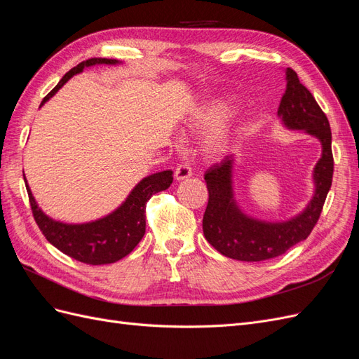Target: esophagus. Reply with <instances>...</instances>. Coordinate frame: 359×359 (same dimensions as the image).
I'll return each instance as SVG.
<instances>
[{
  "mask_svg": "<svg viewBox=\"0 0 359 359\" xmlns=\"http://www.w3.org/2000/svg\"><path fill=\"white\" fill-rule=\"evenodd\" d=\"M191 168L189 165H180L177 169H175V178L177 181H182L186 178H190L191 177Z\"/></svg>",
  "mask_w": 359,
  "mask_h": 359,
  "instance_id": "esophagus-1",
  "label": "esophagus"
}]
</instances>
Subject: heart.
<instances>
[{
	"label": "heart",
	"mask_w": 359,
	"mask_h": 359,
	"mask_svg": "<svg viewBox=\"0 0 359 359\" xmlns=\"http://www.w3.org/2000/svg\"><path fill=\"white\" fill-rule=\"evenodd\" d=\"M231 97H215L193 112L191 124L199 128H211L219 124L232 109ZM233 139L232 126H220L212 128L203 140V148L211 156H222L229 149Z\"/></svg>",
	"instance_id": "heart-1"
}]
</instances>
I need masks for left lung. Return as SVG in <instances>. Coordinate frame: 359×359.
I'll return each instance as SVG.
<instances>
[{
  "label": "left lung",
  "mask_w": 359,
  "mask_h": 359,
  "mask_svg": "<svg viewBox=\"0 0 359 359\" xmlns=\"http://www.w3.org/2000/svg\"><path fill=\"white\" fill-rule=\"evenodd\" d=\"M286 82L277 111L278 118L286 128L304 130V133L319 139L322 145V156L313 169V198L306 208L286 222L255 219L247 215L235 199L233 156L215 163L205 173L210 199L202 227L206 241L226 257L260 262L286 253L310 235L331 189L334 158L328 118L292 69H286Z\"/></svg>",
  "instance_id": "left-lung-1"
}]
</instances>
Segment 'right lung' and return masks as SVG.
Masks as SVG:
<instances>
[{"label":"right lung","instance_id":"add662e5","mask_svg":"<svg viewBox=\"0 0 359 359\" xmlns=\"http://www.w3.org/2000/svg\"><path fill=\"white\" fill-rule=\"evenodd\" d=\"M99 64L115 66V64L121 62L109 58H90L82 61L62 76V79L55 88L43 99L40 107L50 97L55 95L61 86L73 78L74 74L82 73L85 67L99 66ZM172 173V170H161L140 180L116 210L102 217V219L88 223H62L53 220L52 217L43 212L37 205L27 182L25 173L24 180L32 215H34V220L43 235L46 236V240L53 247H57L60 252L79 260V262L88 265H106L114 264L116 260L126 257L128 253H132L133 248L142 240L145 235L147 202L153 194L170 187L173 181Z\"/></svg>","mask_w":359,"mask_h":359}]
</instances>
